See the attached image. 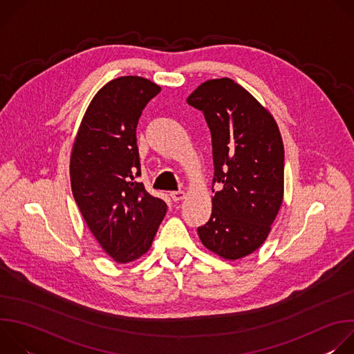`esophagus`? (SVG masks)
I'll list each match as a JSON object with an SVG mask.
<instances>
[{"mask_svg": "<svg viewBox=\"0 0 354 354\" xmlns=\"http://www.w3.org/2000/svg\"><path fill=\"white\" fill-rule=\"evenodd\" d=\"M171 198H172L174 201H180V200L185 198V192H183V190L172 192V193H171Z\"/></svg>", "mask_w": 354, "mask_h": 354, "instance_id": "34e87169", "label": "esophagus"}]
</instances>
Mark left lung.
Instances as JSON below:
<instances>
[{
	"label": "left lung",
	"mask_w": 354,
	"mask_h": 354,
	"mask_svg": "<svg viewBox=\"0 0 354 354\" xmlns=\"http://www.w3.org/2000/svg\"><path fill=\"white\" fill-rule=\"evenodd\" d=\"M186 102L203 112L212 133V217L197 228L213 254L236 261L266 241L284 197V145L273 115L231 78L200 84ZM214 192V190H213Z\"/></svg>",
	"instance_id": "1"
}]
</instances>
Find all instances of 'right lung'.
I'll return each instance as SVG.
<instances>
[{
	"label": "right lung",
	"instance_id": "right-lung-1",
	"mask_svg": "<svg viewBox=\"0 0 354 354\" xmlns=\"http://www.w3.org/2000/svg\"><path fill=\"white\" fill-rule=\"evenodd\" d=\"M161 92L137 75L100 88L88 105L70 157L75 203L97 243L118 263L144 257L167 213L140 176L136 129L142 109Z\"/></svg>",
	"mask_w": 354,
	"mask_h": 354
}]
</instances>
